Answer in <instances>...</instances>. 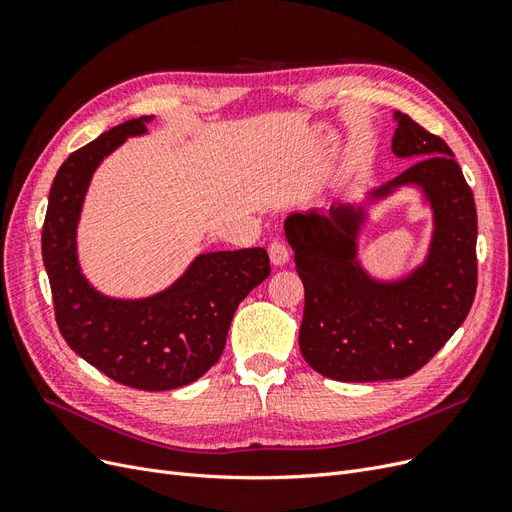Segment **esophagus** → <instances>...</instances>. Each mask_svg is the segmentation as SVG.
I'll use <instances>...</instances> for the list:
<instances>
[{
  "instance_id": "esophagus-1",
  "label": "esophagus",
  "mask_w": 512,
  "mask_h": 512,
  "mask_svg": "<svg viewBox=\"0 0 512 512\" xmlns=\"http://www.w3.org/2000/svg\"><path fill=\"white\" fill-rule=\"evenodd\" d=\"M268 253H270V261L274 263V266H285V263L289 261V249H287V244L280 242V240H274V242L270 244Z\"/></svg>"
}]
</instances>
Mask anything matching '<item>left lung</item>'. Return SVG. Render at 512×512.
I'll list each match as a JSON object with an SVG mask.
<instances>
[{
  "label": "left lung",
  "mask_w": 512,
  "mask_h": 512,
  "mask_svg": "<svg viewBox=\"0 0 512 512\" xmlns=\"http://www.w3.org/2000/svg\"><path fill=\"white\" fill-rule=\"evenodd\" d=\"M393 153L415 157L374 195L419 185L436 232L423 266L398 283H376L357 266L353 208L295 212L285 234L304 283L300 351L319 374L344 383L406 378L421 370L466 321L476 295V206L449 144L395 112Z\"/></svg>",
  "instance_id": "8db88e82"
}]
</instances>
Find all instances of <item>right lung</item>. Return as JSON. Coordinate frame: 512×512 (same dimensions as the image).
Wrapping results in <instances>:
<instances>
[{
    "label": "right lung",
    "mask_w": 512,
    "mask_h": 512,
    "mask_svg": "<svg viewBox=\"0 0 512 512\" xmlns=\"http://www.w3.org/2000/svg\"><path fill=\"white\" fill-rule=\"evenodd\" d=\"M131 119L74 151L48 193L42 257L59 332L93 368L142 391H168L197 381L217 364L238 304L270 276L266 249L200 255L187 274L155 298L110 300L82 278L76 223L89 178L127 136L146 131Z\"/></svg>",
    "instance_id": "1"
}]
</instances>
